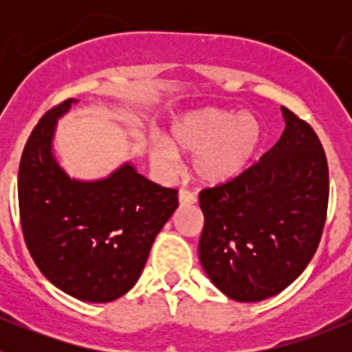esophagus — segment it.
Returning <instances> with one entry per match:
<instances>
[{
    "mask_svg": "<svg viewBox=\"0 0 352 352\" xmlns=\"http://www.w3.org/2000/svg\"><path fill=\"white\" fill-rule=\"evenodd\" d=\"M178 197H179V204H183V206H188V204L197 203V195L190 190H185V188H182V190H179Z\"/></svg>",
    "mask_w": 352,
    "mask_h": 352,
    "instance_id": "esophagus-1",
    "label": "esophagus"
}]
</instances>
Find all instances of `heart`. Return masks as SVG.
I'll list each match as a JSON object with an SVG mask.
<instances>
[{"label":"heart","mask_w":352,"mask_h":352,"mask_svg":"<svg viewBox=\"0 0 352 352\" xmlns=\"http://www.w3.org/2000/svg\"><path fill=\"white\" fill-rule=\"evenodd\" d=\"M264 141V126L256 116L222 109H201L174 121L166 144L151 158L169 169L174 153H195L192 174L204 185H223L239 178L256 160Z\"/></svg>","instance_id":"1"}]
</instances>
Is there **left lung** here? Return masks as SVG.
<instances>
[{"label":"left lung","mask_w":352,"mask_h":352,"mask_svg":"<svg viewBox=\"0 0 352 352\" xmlns=\"http://www.w3.org/2000/svg\"><path fill=\"white\" fill-rule=\"evenodd\" d=\"M280 141L239 178L199 194V259L226 296L261 301L296 280L316 254L328 213L329 174L312 126L282 107Z\"/></svg>","instance_id":"1"}]
</instances>
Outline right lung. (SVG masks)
Segmentation results:
<instances>
[{"label": "right lung", "mask_w": 352, "mask_h": 352, "mask_svg": "<svg viewBox=\"0 0 352 352\" xmlns=\"http://www.w3.org/2000/svg\"><path fill=\"white\" fill-rule=\"evenodd\" d=\"M68 98L40 118L19 164V214L31 257L49 282L77 300L107 303L138 282L155 236L178 208V190L125 166L100 182L63 173L51 151Z\"/></svg>", "instance_id": "obj_1"}]
</instances>
